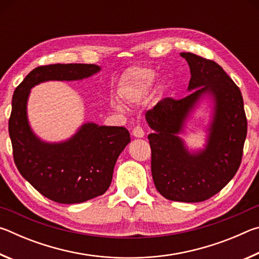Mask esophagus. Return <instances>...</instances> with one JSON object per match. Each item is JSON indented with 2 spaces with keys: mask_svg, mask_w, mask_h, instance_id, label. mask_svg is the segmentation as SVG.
<instances>
[{
  "mask_svg": "<svg viewBox=\"0 0 259 259\" xmlns=\"http://www.w3.org/2000/svg\"><path fill=\"white\" fill-rule=\"evenodd\" d=\"M133 136L136 138H143L144 136H145V133H144L142 126L137 125V126H135L134 130H133Z\"/></svg>",
  "mask_w": 259,
  "mask_h": 259,
  "instance_id": "1",
  "label": "esophagus"
}]
</instances>
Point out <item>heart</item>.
Segmentation results:
<instances>
[{"mask_svg":"<svg viewBox=\"0 0 259 259\" xmlns=\"http://www.w3.org/2000/svg\"><path fill=\"white\" fill-rule=\"evenodd\" d=\"M157 73L151 68H133L126 72L117 90L120 98L129 105H139L145 102L154 89ZM116 109H122L119 103L114 104Z\"/></svg>","mask_w":259,"mask_h":259,"instance_id":"obj_1","label":"heart"}]
</instances>
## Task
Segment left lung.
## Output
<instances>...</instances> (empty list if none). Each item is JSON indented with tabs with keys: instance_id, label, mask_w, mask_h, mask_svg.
Instances as JSON below:
<instances>
[{
	"instance_id": "8db88e82",
	"label": "left lung",
	"mask_w": 259,
	"mask_h": 259,
	"mask_svg": "<svg viewBox=\"0 0 259 259\" xmlns=\"http://www.w3.org/2000/svg\"><path fill=\"white\" fill-rule=\"evenodd\" d=\"M191 71L187 91L181 100L164 98L145 119L152 150V177L165 199L202 202L224 188L238 171L247 119L241 91L218 64L191 52H182ZM205 102L210 108L204 130L203 149L190 150L180 136L192 114Z\"/></svg>"
}]
</instances>
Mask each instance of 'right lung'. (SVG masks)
<instances>
[{
	"label": "right lung",
	"instance_id": "obj_1",
	"mask_svg": "<svg viewBox=\"0 0 259 259\" xmlns=\"http://www.w3.org/2000/svg\"><path fill=\"white\" fill-rule=\"evenodd\" d=\"M102 71L94 64H55L34 68L16 88L9 120L15 163L26 181L58 203H81L103 195L114 165L130 143L124 126L85 122L68 139L47 142L29 124L30 90L48 81H81Z\"/></svg>",
	"mask_w": 259,
	"mask_h": 259
}]
</instances>
